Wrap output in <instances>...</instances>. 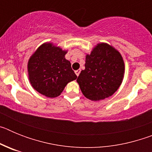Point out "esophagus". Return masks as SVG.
<instances>
[{
	"label": "esophagus",
	"mask_w": 152,
	"mask_h": 152,
	"mask_svg": "<svg viewBox=\"0 0 152 152\" xmlns=\"http://www.w3.org/2000/svg\"><path fill=\"white\" fill-rule=\"evenodd\" d=\"M75 74H76V75H77V76H78L79 75H80V69H78V70H77V71H75Z\"/></svg>",
	"instance_id": "esophagus-1"
}]
</instances>
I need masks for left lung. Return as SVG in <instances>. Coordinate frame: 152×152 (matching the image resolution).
Instances as JSON below:
<instances>
[{
	"label": "left lung",
	"mask_w": 152,
	"mask_h": 152,
	"mask_svg": "<svg viewBox=\"0 0 152 152\" xmlns=\"http://www.w3.org/2000/svg\"><path fill=\"white\" fill-rule=\"evenodd\" d=\"M84 65L77 82L84 96L92 101L112 96L123 82L124 61L119 51L109 44H96L91 54L86 55Z\"/></svg>",
	"instance_id": "obj_1"
}]
</instances>
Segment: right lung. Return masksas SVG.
Returning a JSON list of instances; mask_svg holds the SVG:
<instances>
[{"instance_id":"right-lung-1","label":"right lung","mask_w":152,"mask_h":152,"mask_svg":"<svg viewBox=\"0 0 152 152\" xmlns=\"http://www.w3.org/2000/svg\"><path fill=\"white\" fill-rule=\"evenodd\" d=\"M67 52L45 42L30 56L27 64L29 80L37 92L47 97H56L68 83L77 78L71 62L64 57Z\"/></svg>"}]
</instances>
